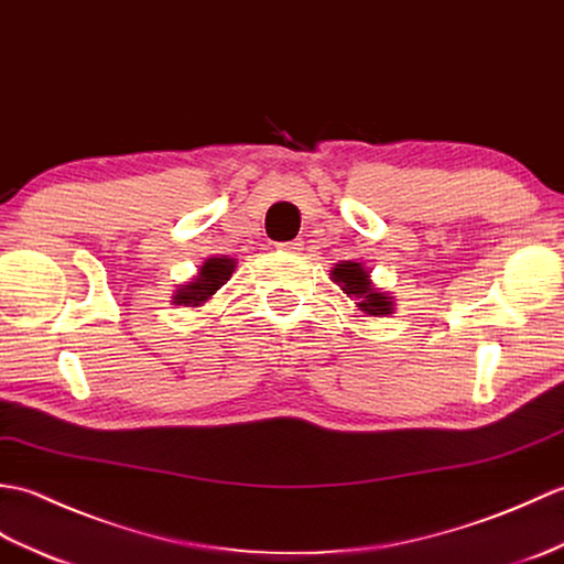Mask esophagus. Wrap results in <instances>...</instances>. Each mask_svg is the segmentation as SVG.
<instances>
[{
    "label": "esophagus",
    "instance_id": "34e87169",
    "mask_svg": "<svg viewBox=\"0 0 564 564\" xmlns=\"http://www.w3.org/2000/svg\"><path fill=\"white\" fill-rule=\"evenodd\" d=\"M280 250H284V253H299V250H304V241L296 239V241H286V243H278Z\"/></svg>",
    "mask_w": 564,
    "mask_h": 564
}]
</instances>
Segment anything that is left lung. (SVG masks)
<instances>
[{"label":"left lung","mask_w":564,"mask_h":564,"mask_svg":"<svg viewBox=\"0 0 564 564\" xmlns=\"http://www.w3.org/2000/svg\"><path fill=\"white\" fill-rule=\"evenodd\" d=\"M333 280L343 286V292L347 296L359 299V308L369 316H386L393 311L391 296H386L383 292H377L369 282L367 270L361 268V262H340V265L333 268Z\"/></svg>","instance_id":"left-lung-1"}]
</instances>
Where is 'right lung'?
Masks as SVG:
<instances>
[{
  "label": "right lung",
  "instance_id": "right-lung-1",
  "mask_svg": "<svg viewBox=\"0 0 564 564\" xmlns=\"http://www.w3.org/2000/svg\"><path fill=\"white\" fill-rule=\"evenodd\" d=\"M234 260L231 258H209L203 268H199L197 280L181 286L176 292V302L173 304H185V306H199L203 302L215 294L219 286L231 278L234 272Z\"/></svg>",
  "mask_w": 564,
  "mask_h": 564
}]
</instances>
